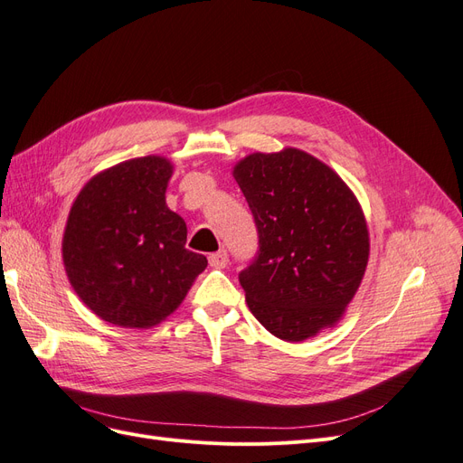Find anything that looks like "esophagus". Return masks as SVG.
Masks as SVG:
<instances>
[{
  "instance_id": "esophagus-1",
  "label": "esophagus",
  "mask_w": 463,
  "mask_h": 463,
  "mask_svg": "<svg viewBox=\"0 0 463 463\" xmlns=\"http://www.w3.org/2000/svg\"><path fill=\"white\" fill-rule=\"evenodd\" d=\"M228 262H230V258H228V252H226L224 249L218 250V252H213V254L209 256V264H211L213 268L222 269V268L228 266Z\"/></svg>"
}]
</instances>
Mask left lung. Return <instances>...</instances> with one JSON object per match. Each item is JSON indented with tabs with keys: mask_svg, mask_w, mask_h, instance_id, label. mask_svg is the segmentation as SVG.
Returning <instances> with one entry per match:
<instances>
[{
	"mask_svg": "<svg viewBox=\"0 0 463 463\" xmlns=\"http://www.w3.org/2000/svg\"><path fill=\"white\" fill-rule=\"evenodd\" d=\"M233 176L258 232L254 260L239 273L252 316L287 342L338 323L371 250L354 192L323 161L296 147L250 154L235 165Z\"/></svg>",
	"mask_w": 463,
	"mask_h": 463,
	"instance_id": "1",
	"label": "left lung"
}]
</instances>
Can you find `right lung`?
Segmentation results:
<instances>
[{
    "mask_svg": "<svg viewBox=\"0 0 463 463\" xmlns=\"http://www.w3.org/2000/svg\"><path fill=\"white\" fill-rule=\"evenodd\" d=\"M169 159L123 161L90 178L62 239L68 279L108 323L150 328L182 304L207 258L186 249V222L165 203Z\"/></svg>",
    "mask_w": 463,
    "mask_h": 463,
    "instance_id": "1",
    "label": "right lung"
}]
</instances>
